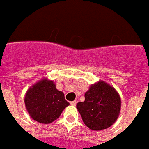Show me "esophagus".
<instances>
[{
  "instance_id": "obj_1",
  "label": "esophagus",
  "mask_w": 149,
  "mask_h": 149,
  "mask_svg": "<svg viewBox=\"0 0 149 149\" xmlns=\"http://www.w3.org/2000/svg\"><path fill=\"white\" fill-rule=\"evenodd\" d=\"M70 104L73 106H75L76 105V101H72V102H70Z\"/></svg>"
}]
</instances>
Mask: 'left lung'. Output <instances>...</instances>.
<instances>
[{
	"mask_svg": "<svg viewBox=\"0 0 149 149\" xmlns=\"http://www.w3.org/2000/svg\"><path fill=\"white\" fill-rule=\"evenodd\" d=\"M84 124L92 130L108 129L116 122L121 109V99L109 84L100 80L89 86L84 101L76 104Z\"/></svg>",
	"mask_w": 149,
	"mask_h": 149,
	"instance_id": "8db88e82",
	"label": "left lung"
}]
</instances>
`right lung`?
I'll use <instances>...</instances> for the list:
<instances>
[{
  "mask_svg": "<svg viewBox=\"0 0 149 149\" xmlns=\"http://www.w3.org/2000/svg\"><path fill=\"white\" fill-rule=\"evenodd\" d=\"M25 105L29 115L40 123H50L60 117L70 103L62 91L56 89L55 83L42 78L27 89Z\"/></svg>",
  "mask_w": 149,
  "mask_h": 149,
  "instance_id": "obj_1",
  "label": "right lung"
}]
</instances>
